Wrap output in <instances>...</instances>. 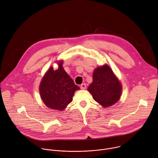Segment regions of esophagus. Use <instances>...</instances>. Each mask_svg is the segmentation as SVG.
Listing matches in <instances>:
<instances>
[{
    "instance_id": "1",
    "label": "esophagus",
    "mask_w": 158,
    "mask_h": 158,
    "mask_svg": "<svg viewBox=\"0 0 158 158\" xmlns=\"http://www.w3.org/2000/svg\"><path fill=\"white\" fill-rule=\"evenodd\" d=\"M80 87L82 89H85V88H86V84H85V83H83L81 85Z\"/></svg>"
}]
</instances>
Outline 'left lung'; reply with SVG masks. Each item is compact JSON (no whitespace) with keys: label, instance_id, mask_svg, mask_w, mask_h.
I'll list each match as a JSON object with an SVG mask.
<instances>
[{"label":"left lung","instance_id":"1","mask_svg":"<svg viewBox=\"0 0 158 158\" xmlns=\"http://www.w3.org/2000/svg\"><path fill=\"white\" fill-rule=\"evenodd\" d=\"M88 90L96 102L108 107L118 102L122 93V85L109 66L98 67L93 73V81Z\"/></svg>","mask_w":158,"mask_h":158}]
</instances>
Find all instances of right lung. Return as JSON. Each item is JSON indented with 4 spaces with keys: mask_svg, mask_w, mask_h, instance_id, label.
I'll return each instance as SVG.
<instances>
[{
    "mask_svg": "<svg viewBox=\"0 0 158 158\" xmlns=\"http://www.w3.org/2000/svg\"><path fill=\"white\" fill-rule=\"evenodd\" d=\"M58 64V69L54 70L50 67L43 78L40 93L47 106L61 111L73 102L75 91L80 88L64 70L62 61Z\"/></svg>",
    "mask_w": 158,
    "mask_h": 158,
    "instance_id": "right-lung-1",
    "label": "right lung"
}]
</instances>
